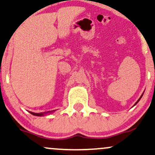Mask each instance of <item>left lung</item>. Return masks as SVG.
Returning <instances> with one entry per match:
<instances>
[{
  "mask_svg": "<svg viewBox=\"0 0 155 155\" xmlns=\"http://www.w3.org/2000/svg\"><path fill=\"white\" fill-rule=\"evenodd\" d=\"M142 96H143V94H142V96H141V97H140V99H138V101H137V102H136V103H135V104H134V105H136V104H137V103L139 102V101H140V99H141V98H142Z\"/></svg>",
  "mask_w": 155,
  "mask_h": 155,
  "instance_id": "obj_1",
  "label": "left lung"
}]
</instances>
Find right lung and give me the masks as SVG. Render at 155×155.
Masks as SVG:
<instances>
[{
	"label": "right lung",
	"instance_id": "1",
	"mask_svg": "<svg viewBox=\"0 0 155 155\" xmlns=\"http://www.w3.org/2000/svg\"><path fill=\"white\" fill-rule=\"evenodd\" d=\"M55 111V110L54 111H47V112H43V113H34V112H31V111H29L31 114L34 115V116H38V117H41V116H44L45 114H50L51 112H54Z\"/></svg>",
	"mask_w": 155,
	"mask_h": 155
}]
</instances>
